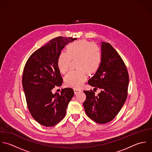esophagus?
<instances>
[{"label": "esophagus", "mask_w": 152, "mask_h": 152, "mask_svg": "<svg viewBox=\"0 0 152 152\" xmlns=\"http://www.w3.org/2000/svg\"><path fill=\"white\" fill-rule=\"evenodd\" d=\"M81 91V90L80 89H74V92H75V94H77L79 92Z\"/></svg>", "instance_id": "esophagus-1"}]
</instances>
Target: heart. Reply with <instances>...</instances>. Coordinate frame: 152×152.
Instances as JSON below:
<instances>
[{
	"mask_svg": "<svg viewBox=\"0 0 152 152\" xmlns=\"http://www.w3.org/2000/svg\"><path fill=\"white\" fill-rule=\"evenodd\" d=\"M102 53L94 43L85 39L70 43L66 47V53L59 55L57 66L61 74L65 75L71 61H76V70L70 72L64 79L68 87L80 88L88 78V75H94L99 69L102 63Z\"/></svg>",
	"mask_w": 152,
	"mask_h": 152,
	"instance_id": "obj_1",
	"label": "heart"
}]
</instances>
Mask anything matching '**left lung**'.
Listing matches in <instances>:
<instances>
[{"label":"left lung","mask_w":152,"mask_h":152,"mask_svg":"<svg viewBox=\"0 0 152 152\" xmlns=\"http://www.w3.org/2000/svg\"><path fill=\"white\" fill-rule=\"evenodd\" d=\"M102 63L88 83L101 91L96 95L84 91L86 99L83 106L86 115L93 121L104 124L119 113L127 97L129 73L124 62L109 43H102Z\"/></svg>","instance_id":"obj_1"}]
</instances>
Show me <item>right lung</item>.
Returning <instances> with one entry per match:
<instances>
[{
  "label": "right lung",
  "mask_w": 152,
  "mask_h": 152,
  "mask_svg": "<svg viewBox=\"0 0 152 152\" xmlns=\"http://www.w3.org/2000/svg\"><path fill=\"white\" fill-rule=\"evenodd\" d=\"M77 38L59 36L34 52L24 67L22 86L27 106L33 119L42 126L52 127L64 118L69 102L74 96L71 88L53 94L61 87L63 79L57 61L61 50Z\"/></svg>",
  "instance_id": "add662e5"
}]
</instances>
